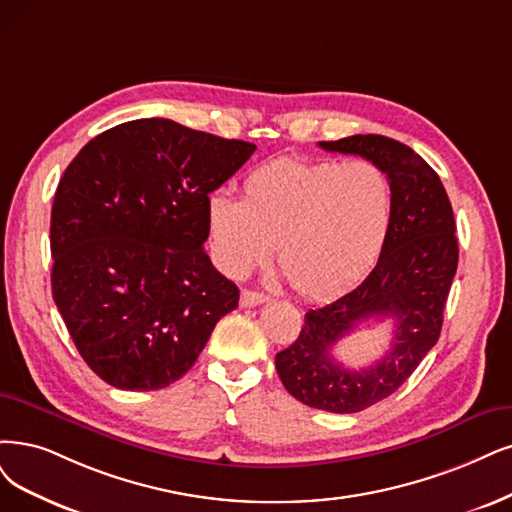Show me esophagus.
<instances>
[{
    "instance_id": "obj_1",
    "label": "esophagus",
    "mask_w": 512,
    "mask_h": 512,
    "mask_svg": "<svg viewBox=\"0 0 512 512\" xmlns=\"http://www.w3.org/2000/svg\"><path fill=\"white\" fill-rule=\"evenodd\" d=\"M263 301H268V297L263 295V293L249 291V289H244V291L240 293V306H242V308H255V306L263 304Z\"/></svg>"
}]
</instances>
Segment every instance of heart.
I'll use <instances>...</instances> for the list:
<instances>
[{
	"mask_svg": "<svg viewBox=\"0 0 512 512\" xmlns=\"http://www.w3.org/2000/svg\"><path fill=\"white\" fill-rule=\"evenodd\" d=\"M394 221V187L369 160L278 158L244 179L242 202L206 204V232L219 268L244 276L272 257L289 285L323 297L363 276L380 257Z\"/></svg>",
	"mask_w": 512,
	"mask_h": 512,
	"instance_id": "heart-1",
	"label": "heart"
}]
</instances>
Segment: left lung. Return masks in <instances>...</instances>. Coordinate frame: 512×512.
<instances>
[{
    "instance_id": "8db88e82",
    "label": "left lung",
    "mask_w": 512,
    "mask_h": 512,
    "mask_svg": "<svg viewBox=\"0 0 512 512\" xmlns=\"http://www.w3.org/2000/svg\"><path fill=\"white\" fill-rule=\"evenodd\" d=\"M318 145L382 166L394 187V221L371 274L331 304L306 312L299 337L276 354V371L304 405L356 413L399 390L439 342L458 270L456 221L439 175L411 147L382 135ZM382 317L395 320V337L380 362L354 372L334 361L330 350L339 338Z\"/></svg>"
}]
</instances>
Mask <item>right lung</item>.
Instances as JSON below:
<instances>
[{
	"label": "right lung",
	"mask_w": 512,
	"mask_h": 512,
	"mask_svg": "<svg viewBox=\"0 0 512 512\" xmlns=\"http://www.w3.org/2000/svg\"><path fill=\"white\" fill-rule=\"evenodd\" d=\"M253 151L145 118L101 132L67 166L50 215L52 297L109 386L177 382L236 310L238 287L204 253L206 204Z\"/></svg>",
	"instance_id": "add662e5"
}]
</instances>
